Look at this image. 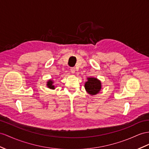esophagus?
Listing matches in <instances>:
<instances>
[{"label":"esophagus","instance_id":"34e87169","mask_svg":"<svg viewBox=\"0 0 149 149\" xmlns=\"http://www.w3.org/2000/svg\"><path fill=\"white\" fill-rule=\"evenodd\" d=\"M70 71H71V73H72V74H75V68L74 67L71 68H70Z\"/></svg>","mask_w":149,"mask_h":149}]
</instances>
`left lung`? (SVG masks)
Wrapping results in <instances>:
<instances>
[{"label":"left lung","mask_w":149,"mask_h":149,"mask_svg":"<svg viewBox=\"0 0 149 149\" xmlns=\"http://www.w3.org/2000/svg\"><path fill=\"white\" fill-rule=\"evenodd\" d=\"M85 89L91 96H94L101 91L102 88L100 80L95 77H87V81L84 84Z\"/></svg>","instance_id":"8db88e82"}]
</instances>
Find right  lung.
I'll return each instance as SVG.
<instances>
[{
  "label": "right lung",
  "instance_id": "1",
  "mask_svg": "<svg viewBox=\"0 0 149 149\" xmlns=\"http://www.w3.org/2000/svg\"><path fill=\"white\" fill-rule=\"evenodd\" d=\"M53 84H54V81H53V79H49L47 82V86L48 88L50 89H55L56 87Z\"/></svg>",
  "mask_w": 149,
  "mask_h": 149
}]
</instances>
